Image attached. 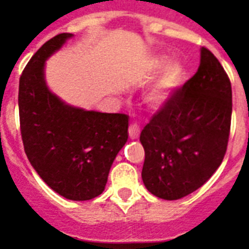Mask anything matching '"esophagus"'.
Returning <instances> with one entry per match:
<instances>
[{"label":"esophagus","mask_w":249,"mask_h":249,"mask_svg":"<svg viewBox=\"0 0 249 249\" xmlns=\"http://www.w3.org/2000/svg\"><path fill=\"white\" fill-rule=\"evenodd\" d=\"M139 134H141V128H139V126L135 124V123H131L130 127H128V135H130V138H131V139H137V138L139 137Z\"/></svg>","instance_id":"obj_1"}]
</instances>
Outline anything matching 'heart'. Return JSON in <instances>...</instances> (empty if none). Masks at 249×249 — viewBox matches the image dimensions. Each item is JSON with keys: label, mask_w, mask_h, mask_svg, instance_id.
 <instances>
[{"label": "heart", "mask_w": 249, "mask_h": 249, "mask_svg": "<svg viewBox=\"0 0 249 249\" xmlns=\"http://www.w3.org/2000/svg\"><path fill=\"white\" fill-rule=\"evenodd\" d=\"M162 70L159 77L147 94V102L152 107L164 106L174 94L180 89L184 82V67L177 61L168 62L166 57H157L151 63V71L157 72Z\"/></svg>", "instance_id": "b5f03b06"}]
</instances>
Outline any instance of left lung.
Instances as JSON below:
<instances>
[{"instance_id": "left-lung-1", "label": "left lung", "mask_w": 249, "mask_h": 249, "mask_svg": "<svg viewBox=\"0 0 249 249\" xmlns=\"http://www.w3.org/2000/svg\"><path fill=\"white\" fill-rule=\"evenodd\" d=\"M232 115L230 78L208 49L200 65L141 132L142 179L152 195L178 200L196 191L226 155Z\"/></svg>"}]
</instances>
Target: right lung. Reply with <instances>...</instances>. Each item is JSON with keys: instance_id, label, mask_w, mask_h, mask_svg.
Wrapping results in <instances>:
<instances>
[{"instance_id": "obj_1", "label": "right lung", "mask_w": 249, "mask_h": 249, "mask_svg": "<svg viewBox=\"0 0 249 249\" xmlns=\"http://www.w3.org/2000/svg\"><path fill=\"white\" fill-rule=\"evenodd\" d=\"M71 37L58 34L33 55L19 78L18 108L33 168L53 191L81 201L105 190L112 162L128 138V117L74 107L50 91L46 59Z\"/></svg>"}]
</instances>
